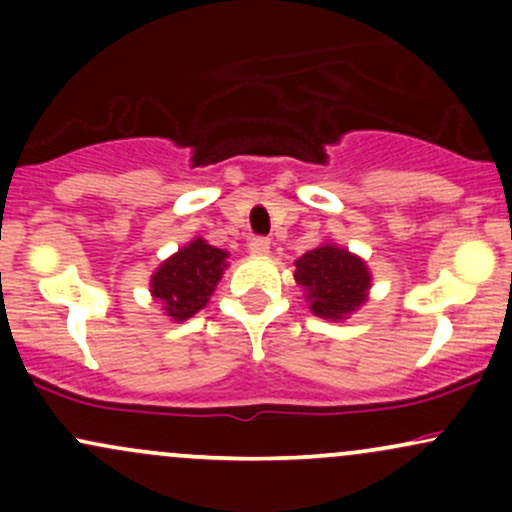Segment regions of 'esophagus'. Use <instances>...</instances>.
<instances>
[{
	"instance_id": "esophagus-1",
	"label": "esophagus",
	"mask_w": 512,
	"mask_h": 512,
	"mask_svg": "<svg viewBox=\"0 0 512 512\" xmlns=\"http://www.w3.org/2000/svg\"><path fill=\"white\" fill-rule=\"evenodd\" d=\"M248 250L252 252V255H257V257L269 255V240L267 238H252L250 243H248Z\"/></svg>"
}]
</instances>
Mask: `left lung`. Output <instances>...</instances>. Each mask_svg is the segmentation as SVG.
<instances>
[{"instance_id": "left-lung-1", "label": "left lung", "mask_w": 512, "mask_h": 512, "mask_svg": "<svg viewBox=\"0 0 512 512\" xmlns=\"http://www.w3.org/2000/svg\"><path fill=\"white\" fill-rule=\"evenodd\" d=\"M296 284L303 286L310 310L325 320L342 322L368 301L370 272L354 252L322 243L296 260Z\"/></svg>"}]
</instances>
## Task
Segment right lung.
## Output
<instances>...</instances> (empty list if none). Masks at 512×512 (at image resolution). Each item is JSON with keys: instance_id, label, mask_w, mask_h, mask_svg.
I'll use <instances>...</instances> for the list:
<instances>
[{"instance_id": "right-lung-1", "label": "right lung", "mask_w": 512, "mask_h": 512, "mask_svg": "<svg viewBox=\"0 0 512 512\" xmlns=\"http://www.w3.org/2000/svg\"><path fill=\"white\" fill-rule=\"evenodd\" d=\"M228 252L214 248L204 238H195L170 255L151 276V296L163 303L175 322L187 320L209 303L221 281Z\"/></svg>"}]
</instances>
